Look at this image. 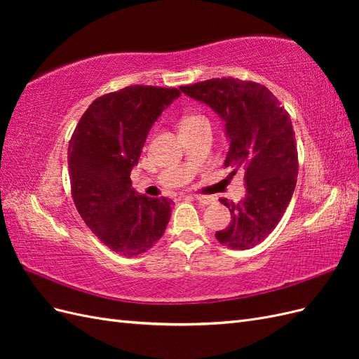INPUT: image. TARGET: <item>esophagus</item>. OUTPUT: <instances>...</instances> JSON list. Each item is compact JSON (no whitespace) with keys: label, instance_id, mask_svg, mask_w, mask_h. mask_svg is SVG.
Instances as JSON below:
<instances>
[{"label":"esophagus","instance_id":"obj_1","mask_svg":"<svg viewBox=\"0 0 359 359\" xmlns=\"http://www.w3.org/2000/svg\"><path fill=\"white\" fill-rule=\"evenodd\" d=\"M194 199H196L201 203H203V205H210V203L214 202V198H211V196H202V194H196V196H194Z\"/></svg>","mask_w":359,"mask_h":359}]
</instances>
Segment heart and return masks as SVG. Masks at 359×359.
<instances>
[{"label":"heart","mask_w":359,"mask_h":359,"mask_svg":"<svg viewBox=\"0 0 359 359\" xmlns=\"http://www.w3.org/2000/svg\"><path fill=\"white\" fill-rule=\"evenodd\" d=\"M199 121H205V118H202L199 115H186L182 118L181 126H189V124H194V123H199Z\"/></svg>","instance_id":"obj_1"}]
</instances>
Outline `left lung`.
<instances>
[{"mask_svg":"<svg viewBox=\"0 0 359 359\" xmlns=\"http://www.w3.org/2000/svg\"><path fill=\"white\" fill-rule=\"evenodd\" d=\"M180 90L210 106L224 121L229 151L224 168L245 169V198L220 202L232 220L215 232L219 243L248 250L262 243L283 217L297 186L298 151L290 116L266 86L217 78Z\"/></svg>","mask_w":359,"mask_h":359,"instance_id":"8db88e82","label":"left lung"}]
</instances>
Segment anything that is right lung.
<instances>
[{
	"instance_id": "obj_1",
	"label": "right lung",
	"mask_w": 359,
	"mask_h": 359,
	"mask_svg": "<svg viewBox=\"0 0 359 359\" xmlns=\"http://www.w3.org/2000/svg\"><path fill=\"white\" fill-rule=\"evenodd\" d=\"M181 95L177 88L132 85L95 99L69 144L72 196L82 220L115 253L133 257L165 233L173 202L132 187L151 127Z\"/></svg>"
}]
</instances>
